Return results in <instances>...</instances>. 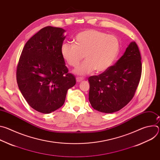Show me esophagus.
<instances>
[{
    "instance_id": "1",
    "label": "esophagus",
    "mask_w": 160,
    "mask_h": 160,
    "mask_svg": "<svg viewBox=\"0 0 160 160\" xmlns=\"http://www.w3.org/2000/svg\"><path fill=\"white\" fill-rule=\"evenodd\" d=\"M76 80H77V82L79 83V82H81L82 81H83V78H80V77H77Z\"/></svg>"
}]
</instances>
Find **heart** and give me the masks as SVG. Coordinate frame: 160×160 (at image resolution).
<instances>
[{
  "instance_id": "obj_1",
  "label": "heart",
  "mask_w": 160,
  "mask_h": 160,
  "mask_svg": "<svg viewBox=\"0 0 160 160\" xmlns=\"http://www.w3.org/2000/svg\"><path fill=\"white\" fill-rule=\"evenodd\" d=\"M119 51L120 42L116 36L92 29L78 33L75 45L64 43L61 48L63 59L72 67L77 66L83 57L86 59L75 70L81 76L95 70L97 72L106 71L115 62Z\"/></svg>"
}]
</instances>
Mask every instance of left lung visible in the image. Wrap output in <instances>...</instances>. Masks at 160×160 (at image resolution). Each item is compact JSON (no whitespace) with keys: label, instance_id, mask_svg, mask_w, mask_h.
Wrapping results in <instances>:
<instances>
[{"label":"left lung","instance_id":"left-lung-1","mask_svg":"<svg viewBox=\"0 0 160 160\" xmlns=\"http://www.w3.org/2000/svg\"><path fill=\"white\" fill-rule=\"evenodd\" d=\"M141 60L138 45L132 42L115 65L98 76L88 78V100L94 109L112 113L132 100L141 77Z\"/></svg>","mask_w":160,"mask_h":160}]
</instances>
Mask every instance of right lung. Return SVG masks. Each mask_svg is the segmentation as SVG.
I'll return each mask as SVG.
<instances>
[{"mask_svg":"<svg viewBox=\"0 0 160 160\" xmlns=\"http://www.w3.org/2000/svg\"><path fill=\"white\" fill-rule=\"evenodd\" d=\"M65 32L51 26L42 28L25 45L17 66L19 89L28 104L42 113L61 108L68 90L76 83L61 54Z\"/></svg>","mask_w":160,"mask_h":160,"instance_id":"add662e5","label":"right lung"}]
</instances>
